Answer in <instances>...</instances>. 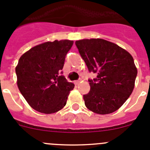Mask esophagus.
<instances>
[{"mask_svg":"<svg viewBox=\"0 0 150 150\" xmlns=\"http://www.w3.org/2000/svg\"><path fill=\"white\" fill-rule=\"evenodd\" d=\"M75 83L76 84V85H78V84L80 83V81H75Z\"/></svg>","mask_w":150,"mask_h":150,"instance_id":"34e87169","label":"esophagus"}]
</instances>
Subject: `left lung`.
Here are the masks:
<instances>
[{"instance_id":"8db88e82","label":"left lung","mask_w":150,"mask_h":150,"mask_svg":"<svg viewBox=\"0 0 150 150\" xmlns=\"http://www.w3.org/2000/svg\"><path fill=\"white\" fill-rule=\"evenodd\" d=\"M89 72L97 78L89 80L90 91L83 95L88 110L108 114L118 110L128 99L135 86L137 68L127 50L103 39L75 42Z\"/></svg>"}]
</instances>
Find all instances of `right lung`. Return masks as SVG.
<instances>
[{
	"mask_svg": "<svg viewBox=\"0 0 150 150\" xmlns=\"http://www.w3.org/2000/svg\"><path fill=\"white\" fill-rule=\"evenodd\" d=\"M73 41L46 42L23 53L15 68L19 90L34 110L49 114L63 108L74 83L60 75Z\"/></svg>",
	"mask_w": 150,
	"mask_h": 150,
	"instance_id": "obj_1",
	"label": "right lung"
}]
</instances>
